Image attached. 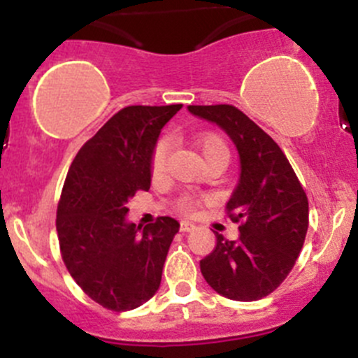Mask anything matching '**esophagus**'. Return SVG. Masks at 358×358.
<instances>
[{
  "label": "esophagus",
  "mask_w": 358,
  "mask_h": 358,
  "mask_svg": "<svg viewBox=\"0 0 358 358\" xmlns=\"http://www.w3.org/2000/svg\"><path fill=\"white\" fill-rule=\"evenodd\" d=\"M193 229H194L193 222H189V221H182V222H180V231L187 233V231H193Z\"/></svg>",
  "instance_id": "34e87169"
}]
</instances>
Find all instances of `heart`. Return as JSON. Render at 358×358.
Returning a JSON list of instances; mask_svg holds the SVG:
<instances>
[{
    "label": "heart",
    "instance_id": "b5f03b06",
    "mask_svg": "<svg viewBox=\"0 0 358 358\" xmlns=\"http://www.w3.org/2000/svg\"><path fill=\"white\" fill-rule=\"evenodd\" d=\"M169 141L162 139L158 141L157 146H155L153 155H151V172L153 176H160L165 169V162H167V155H169ZM196 146L198 150L201 151L203 157H208V155L214 153H226L228 155V146H226L224 139L219 136H214V134H207V136H201L200 139H196ZM179 208L180 210L187 212L193 208V200L191 198H182L179 201Z\"/></svg>",
    "mask_w": 358,
    "mask_h": 358
}]
</instances>
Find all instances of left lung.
Returning <instances> with one entry per match:
<instances>
[{"label": "left lung", "instance_id": "8db88e82", "mask_svg": "<svg viewBox=\"0 0 358 358\" xmlns=\"http://www.w3.org/2000/svg\"><path fill=\"white\" fill-rule=\"evenodd\" d=\"M193 116L215 123L236 146L240 176L228 207L238 240L215 233V247L200 261L207 284L235 301H256L285 280L308 231V198L278 144L229 104L187 106Z\"/></svg>", "mask_w": 358, "mask_h": 358}]
</instances>
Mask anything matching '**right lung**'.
Segmentation results:
<instances>
[{"label": "right lung", "mask_w": 358, "mask_h": 358, "mask_svg": "<svg viewBox=\"0 0 358 358\" xmlns=\"http://www.w3.org/2000/svg\"><path fill=\"white\" fill-rule=\"evenodd\" d=\"M182 108L129 106L83 144L71 164L57 208L64 264L85 294L113 311L157 294L174 217L141 229L127 221L130 198L151 186V155L165 123Z\"/></svg>", "instance_id": "1"}]
</instances>
